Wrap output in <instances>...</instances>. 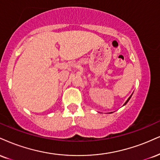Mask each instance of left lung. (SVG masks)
Wrapping results in <instances>:
<instances>
[{"mask_svg": "<svg viewBox=\"0 0 160 160\" xmlns=\"http://www.w3.org/2000/svg\"><path fill=\"white\" fill-rule=\"evenodd\" d=\"M132 95H130V97H129V98H128V100H127V101H126V102H125V103H124V105H123V106L126 105V104H127V103H128V102L129 101H130V98H131V96H132ZM109 113H112V112H109Z\"/></svg>", "mask_w": 160, "mask_h": 160, "instance_id": "obj_1", "label": "left lung"}]
</instances>
